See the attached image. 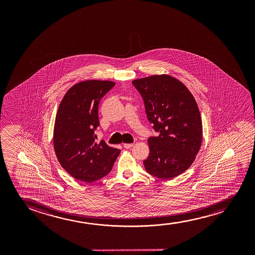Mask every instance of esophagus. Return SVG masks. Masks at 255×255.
Instances as JSON below:
<instances>
[{
  "instance_id": "esophagus-1",
  "label": "esophagus",
  "mask_w": 255,
  "mask_h": 255,
  "mask_svg": "<svg viewBox=\"0 0 255 255\" xmlns=\"http://www.w3.org/2000/svg\"><path fill=\"white\" fill-rule=\"evenodd\" d=\"M133 146V143H125L124 144V147L126 148V149H129V148H131Z\"/></svg>"
}]
</instances>
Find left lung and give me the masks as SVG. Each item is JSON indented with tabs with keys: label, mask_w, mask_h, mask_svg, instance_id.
I'll list each match as a JSON object with an SVG mask.
<instances>
[{
	"label": "left lung",
	"mask_w": 255,
	"mask_h": 255,
	"mask_svg": "<svg viewBox=\"0 0 255 255\" xmlns=\"http://www.w3.org/2000/svg\"><path fill=\"white\" fill-rule=\"evenodd\" d=\"M143 98L147 119L157 136L148 138V173L171 179L186 171L202 142V120L192 93L169 75H154L132 81Z\"/></svg>",
	"instance_id": "1"
}]
</instances>
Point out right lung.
<instances>
[{
  "instance_id": "add662e5",
  "label": "right lung",
  "mask_w": 255,
  "mask_h": 255,
  "mask_svg": "<svg viewBox=\"0 0 255 255\" xmlns=\"http://www.w3.org/2000/svg\"><path fill=\"white\" fill-rule=\"evenodd\" d=\"M114 85L112 81L80 82L60 104L53 136L55 152L62 167L77 180L91 183L105 177L121 151L104 140L95 143L99 102Z\"/></svg>"
}]
</instances>
